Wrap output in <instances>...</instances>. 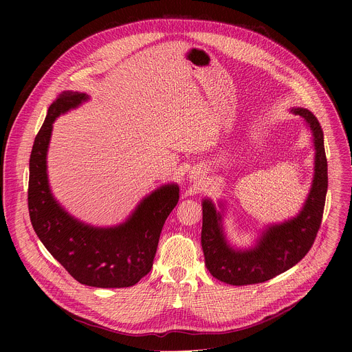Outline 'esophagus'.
<instances>
[{
    "mask_svg": "<svg viewBox=\"0 0 352 352\" xmlns=\"http://www.w3.org/2000/svg\"><path fill=\"white\" fill-rule=\"evenodd\" d=\"M188 179H189V182L193 184L195 188H200V186L204 185V175H202V173H200L197 168H192V170L189 171Z\"/></svg>",
    "mask_w": 352,
    "mask_h": 352,
    "instance_id": "esophagus-1",
    "label": "esophagus"
}]
</instances>
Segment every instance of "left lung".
Returning a JSON list of instances; mask_svg holds the SVG:
<instances>
[{
	"label": "left lung",
	"mask_w": 352,
	"mask_h": 352,
	"mask_svg": "<svg viewBox=\"0 0 352 352\" xmlns=\"http://www.w3.org/2000/svg\"><path fill=\"white\" fill-rule=\"evenodd\" d=\"M302 117L312 133L315 148L314 178L304 202L296 216L265 226L255 242L248 248L231 245L224 231L226 202L219 200V210L209 197L202 200V249L210 274L231 285L265 283L302 259L316 238L320 227L327 193V160L324 153L323 131L316 117L304 107L289 109Z\"/></svg>",
	"instance_id": "obj_1"
}]
</instances>
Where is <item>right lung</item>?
<instances>
[{
	"label": "right lung",
	"mask_w": 352,
	"mask_h": 352,
	"mask_svg": "<svg viewBox=\"0 0 352 352\" xmlns=\"http://www.w3.org/2000/svg\"><path fill=\"white\" fill-rule=\"evenodd\" d=\"M89 98L86 93L65 91L50 106L29 162V216L45 249L76 281L97 288L131 287L152 270L179 186L171 182L150 192L125 221L113 227H96L68 213L50 188L47 152L54 121Z\"/></svg>",
	"instance_id": "add662e5"
}]
</instances>
